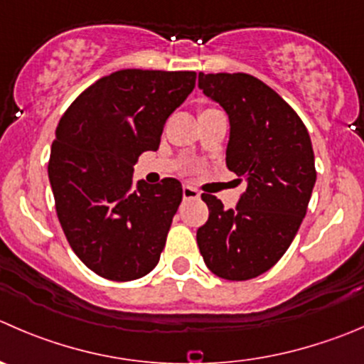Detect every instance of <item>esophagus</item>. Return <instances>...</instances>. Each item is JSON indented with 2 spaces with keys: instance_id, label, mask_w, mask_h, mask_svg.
Segmentation results:
<instances>
[{
  "instance_id": "1",
  "label": "esophagus",
  "mask_w": 364,
  "mask_h": 364,
  "mask_svg": "<svg viewBox=\"0 0 364 364\" xmlns=\"http://www.w3.org/2000/svg\"><path fill=\"white\" fill-rule=\"evenodd\" d=\"M199 196H200L199 190H196L193 186H190V185L183 186V197H185V199H197Z\"/></svg>"
}]
</instances>
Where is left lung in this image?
Listing matches in <instances>:
<instances>
[{
  "label": "left lung",
  "instance_id": "obj_1",
  "mask_svg": "<svg viewBox=\"0 0 364 364\" xmlns=\"http://www.w3.org/2000/svg\"><path fill=\"white\" fill-rule=\"evenodd\" d=\"M199 88L228 114L225 165L245 190L229 210L203 193L210 217L197 245L215 276L252 279L283 257L306 217L316 181L311 139L290 105L250 74L199 73Z\"/></svg>",
  "mask_w": 364,
  "mask_h": 364
}]
</instances>
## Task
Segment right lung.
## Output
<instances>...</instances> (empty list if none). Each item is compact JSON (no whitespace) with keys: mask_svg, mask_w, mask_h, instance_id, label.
Here are the masks:
<instances>
[{"mask_svg":"<svg viewBox=\"0 0 364 364\" xmlns=\"http://www.w3.org/2000/svg\"><path fill=\"white\" fill-rule=\"evenodd\" d=\"M192 70L122 69L97 80L63 114L48 176L70 249L97 276L133 281L160 261L181 183L133 185V165L156 151L172 112L196 87Z\"/></svg>","mask_w":364,"mask_h":364,"instance_id":"right-lung-1","label":"right lung"}]
</instances>
